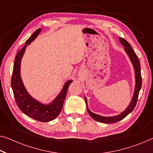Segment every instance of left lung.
I'll list each match as a JSON object with an SVG mask.
<instances>
[{"label": "left lung", "mask_w": 153, "mask_h": 153, "mask_svg": "<svg viewBox=\"0 0 153 153\" xmlns=\"http://www.w3.org/2000/svg\"><path fill=\"white\" fill-rule=\"evenodd\" d=\"M119 40L120 42L122 45L124 47V51L127 54L129 59H130L131 63L133 65L134 68V71H135V90H134V93L133 95L132 100H131L130 104H129L127 108L124 110L123 112H122L121 114L115 116L111 117H105L100 116V115L96 114L94 113L91 112L88 108V99H87L85 96H84L85 101L86 105H87V109L89 114L90 115V116L95 120L96 121L99 122V123H117L121 120L124 118L127 115H128L130 113L133 111L135 108L136 103L137 101L138 95H139V92L141 88H142V76H141V69H140V63L139 62V59L136 55L135 53L134 52L133 48H131V46L128 42L125 40V39L122 38V37H119Z\"/></svg>", "instance_id": "obj_1"}]
</instances>
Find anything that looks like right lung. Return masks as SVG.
<instances>
[{
    "instance_id": "right-lung-1",
    "label": "right lung",
    "mask_w": 153,
    "mask_h": 153,
    "mask_svg": "<svg viewBox=\"0 0 153 153\" xmlns=\"http://www.w3.org/2000/svg\"><path fill=\"white\" fill-rule=\"evenodd\" d=\"M41 30V29L36 30L27 39L24 47L16 55L14 61L11 84L16 102L21 111L27 116L36 120L46 123L55 119L60 114L67 94L68 89L72 81L69 80L65 82L63 89L57 97L51 103L47 105L43 104L35 99L26 90L20 76L21 59L27 46L36 38Z\"/></svg>"
}]
</instances>
